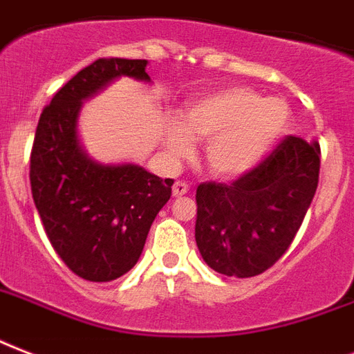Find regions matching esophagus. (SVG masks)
<instances>
[{
    "mask_svg": "<svg viewBox=\"0 0 354 354\" xmlns=\"http://www.w3.org/2000/svg\"><path fill=\"white\" fill-rule=\"evenodd\" d=\"M188 190H190L188 183H185V180H175V185H174V196L175 197L185 196V194H188Z\"/></svg>",
    "mask_w": 354,
    "mask_h": 354,
    "instance_id": "1",
    "label": "esophagus"
}]
</instances>
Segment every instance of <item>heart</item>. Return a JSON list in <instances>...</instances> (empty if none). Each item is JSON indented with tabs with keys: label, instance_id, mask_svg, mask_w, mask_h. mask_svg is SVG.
<instances>
[{
	"label": "heart",
	"instance_id": "1",
	"mask_svg": "<svg viewBox=\"0 0 354 354\" xmlns=\"http://www.w3.org/2000/svg\"><path fill=\"white\" fill-rule=\"evenodd\" d=\"M290 125V106L281 97L264 100L245 86H225L192 101L183 127L171 125L166 146L171 157H186L192 140H207L208 169L223 179L248 174L262 162Z\"/></svg>",
	"mask_w": 354,
	"mask_h": 354
}]
</instances>
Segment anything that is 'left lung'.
I'll list each match as a JSON object with an SVG mask.
<instances>
[{
	"label": "left lung",
	"instance_id": "obj_1",
	"mask_svg": "<svg viewBox=\"0 0 354 354\" xmlns=\"http://www.w3.org/2000/svg\"><path fill=\"white\" fill-rule=\"evenodd\" d=\"M319 146L284 136L262 162L231 185L197 186L196 242L221 275L254 277L288 251L319 180Z\"/></svg>",
	"mask_w": 354,
	"mask_h": 354
}]
</instances>
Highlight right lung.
I'll use <instances>...</instances> for the list:
<instances>
[{
	"mask_svg": "<svg viewBox=\"0 0 354 354\" xmlns=\"http://www.w3.org/2000/svg\"><path fill=\"white\" fill-rule=\"evenodd\" d=\"M147 60L103 57L83 68L44 106L31 149L29 179L44 231L62 262L81 279L114 281L142 254L174 179L134 164L101 166L79 146L77 112L120 75L149 81Z\"/></svg>",
	"mask_w": 354,
	"mask_h": 354,
	"instance_id": "right-lung-1",
	"label": "right lung"
}]
</instances>
